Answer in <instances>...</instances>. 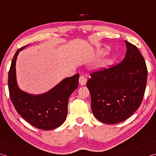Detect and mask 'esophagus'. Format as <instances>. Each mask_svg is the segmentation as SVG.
Here are the masks:
<instances>
[{"mask_svg": "<svg viewBox=\"0 0 156 156\" xmlns=\"http://www.w3.org/2000/svg\"><path fill=\"white\" fill-rule=\"evenodd\" d=\"M79 84H80L81 85H85V84H86L87 83V79L85 78L84 76H80V77H79Z\"/></svg>", "mask_w": 156, "mask_h": 156, "instance_id": "34e87169", "label": "esophagus"}]
</instances>
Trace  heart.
<instances>
[{
  "label": "heart",
  "mask_w": 156,
  "mask_h": 156,
  "mask_svg": "<svg viewBox=\"0 0 156 156\" xmlns=\"http://www.w3.org/2000/svg\"><path fill=\"white\" fill-rule=\"evenodd\" d=\"M112 59H108V60H106V61L104 62V64L102 65V67H106V66H109L111 64V63H112Z\"/></svg>",
  "instance_id": "b5f03b06"
}]
</instances>
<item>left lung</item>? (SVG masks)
<instances>
[{
	"instance_id": "1",
	"label": "left lung",
	"mask_w": 156,
	"mask_h": 156,
	"mask_svg": "<svg viewBox=\"0 0 156 156\" xmlns=\"http://www.w3.org/2000/svg\"><path fill=\"white\" fill-rule=\"evenodd\" d=\"M126 52L119 65L91 73L87 87L94 116L106 124L129 118L142 102L147 69L144 56L135 45L125 41Z\"/></svg>"
}]
</instances>
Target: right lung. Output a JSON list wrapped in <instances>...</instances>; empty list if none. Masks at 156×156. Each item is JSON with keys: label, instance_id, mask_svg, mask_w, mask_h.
<instances>
[{"label": "right lung", "instance_id": "right-lung-1", "mask_svg": "<svg viewBox=\"0 0 156 156\" xmlns=\"http://www.w3.org/2000/svg\"><path fill=\"white\" fill-rule=\"evenodd\" d=\"M22 47L15 52L9 71V95L17 112L30 125L42 130H52L64 122L68 111V100L77 88L79 74L67 77L46 93L28 94L20 90L16 79V60Z\"/></svg>", "mask_w": 156, "mask_h": 156}]
</instances>
